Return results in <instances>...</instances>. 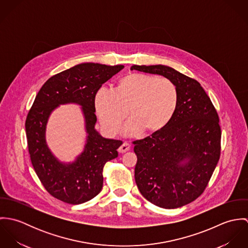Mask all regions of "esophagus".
Returning a JSON list of instances; mask_svg holds the SVG:
<instances>
[{"instance_id": "esophagus-1", "label": "esophagus", "mask_w": 248, "mask_h": 248, "mask_svg": "<svg viewBox=\"0 0 248 248\" xmlns=\"http://www.w3.org/2000/svg\"><path fill=\"white\" fill-rule=\"evenodd\" d=\"M131 149V145L128 142H124L119 148H118V152L119 153H126Z\"/></svg>"}]
</instances>
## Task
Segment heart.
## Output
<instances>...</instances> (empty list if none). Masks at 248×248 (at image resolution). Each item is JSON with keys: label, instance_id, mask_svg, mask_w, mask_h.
<instances>
[{"label": "heart", "instance_id": "obj_1", "mask_svg": "<svg viewBox=\"0 0 248 248\" xmlns=\"http://www.w3.org/2000/svg\"><path fill=\"white\" fill-rule=\"evenodd\" d=\"M179 101L177 85L169 78L132 73L121 78L115 91L101 88L95 96V109L108 135H115L128 115L132 118L123 132L136 136L163 129L173 119Z\"/></svg>", "mask_w": 248, "mask_h": 248}]
</instances>
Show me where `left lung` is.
I'll return each mask as SVG.
<instances>
[{
    "instance_id": "8db88e82",
    "label": "left lung",
    "mask_w": 248,
    "mask_h": 248,
    "mask_svg": "<svg viewBox=\"0 0 248 248\" xmlns=\"http://www.w3.org/2000/svg\"><path fill=\"white\" fill-rule=\"evenodd\" d=\"M131 70L162 75L177 85L179 101L173 119L133 143L142 196L161 208L181 207L203 193L219 159L217 112L201 84L173 68L134 65Z\"/></svg>"
}]
</instances>
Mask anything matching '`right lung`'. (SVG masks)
I'll return each instance as SVG.
<instances>
[{
    "label": "right lung",
    "instance_id": "1",
    "mask_svg": "<svg viewBox=\"0 0 248 248\" xmlns=\"http://www.w3.org/2000/svg\"><path fill=\"white\" fill-rule=\"evenodd\" d=\"M122 69L123 65L82 63L51 76L36 95L26 120L29 153L40 181L57 200L80 204L93 199L103 187V167L118 156L122 141L105 139L95 130L94 99L102 85ZM70 103L81 106L87 139L81 155L73 163L64 164L49 150L45 130L50 113Z\"/></svg>",
    "mask_w": 248,
    "mask_h": 248
}]
</instances>
